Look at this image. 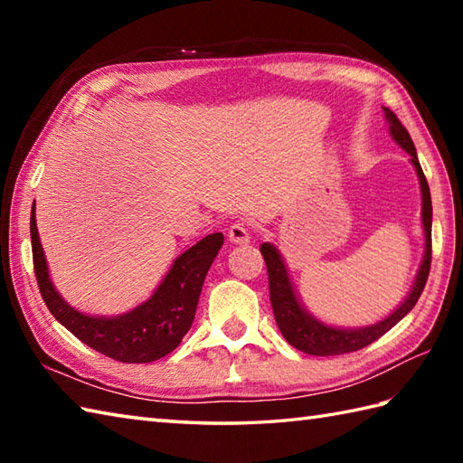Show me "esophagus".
I'll return each mask as SVG.
<instances>
[{
	"label": "esophagus",
	"instance_id": "1",
	"mask_svg": "<svg viewBox=\"0 0 463 463\" xmlns=\"http://www.w3.org/2000/svg\"><path fill=\"white\" fill-rule=\"evenodd\" d=\"M229 241L232 244H249L250 242V232L242 222H234L229 229Z\"/></svg>",
	"mask_w": 463,
	"mask_h": 463
}]
</instances>
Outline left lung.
Returning a JSON list of instances; mask_svg holds the SVG:
<instances>
[{
	"label": "left lung",
	"instance_id": "1",
	"mask_svg": "<svg viewBox=\"0 0 463 463\" xmlns=\"http://www.w3.org/2000/svg\"><path fill=\"white\" fill-rule=\"evenodd\" d=\"M383 113H386V121L390 127V135L402 149H404L411 156V165L418 173L420 179V189H421V224H424V237H426V250H424V260L420 264L418 277L414 280V287H411L406 300L400 304V307L386 317L383 320L370 324V326L362 328H334L328 324L320 322L314 318L312 314L302 307L297 290L292 287V280L288 277L287 264H284L279 249L270 242H264L260 247V252L267 262L269 270V290H270V304L274 318H277L279 330L282 332L284 340H287L290 346L304 354H312V356H338V354H348L356 352L368 344L376 342L380 336H383L390 328H394L396 324L406 317V314L416 307L420 294L424 292L428 274H430V264H431V196H430V186L421 171L414 141H411L410 133L406 127L400 123L398 117L392 113L388 107H383Z\"/></svg>",
	"mask_w": 463,
	"mask_h": 463
}]
</instances>
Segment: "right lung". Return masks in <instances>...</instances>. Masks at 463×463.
Masks as SVG:
<instances>
[{
	"label": "right lung",
	"mask_w": 463,
	"mask_h": 463,
	"mask_svg": "<svg viewBox=\"0 0 463 463\" xmlns=\"http://www.w3.org/2000/svg\"><path fill=\"white\" fill-rule=\"evenodd\" d=\"M32 252L39 292L59 324L87 346L117 362H155L179 346L194 320L196 304L206 272L222 247V232L204 237L173 262L171 270L149 300L119 314V317H90L75 310L61 298L49 279L45 254L35 224V203L32 206Z\"/></svg>",
	"instance_id": "right-lung-1"
}]
</instances>
